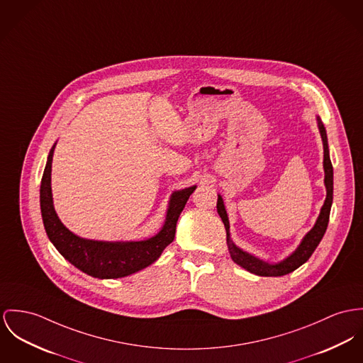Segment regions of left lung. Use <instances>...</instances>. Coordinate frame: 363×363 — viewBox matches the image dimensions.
I'll return each instance as SVG.
<instances>
[{
    "mask_svg": "<svg viewBox=\"0 0 363 363\" xmlns=\"http://www.w3.org/2000/svg\"><path fill=\"white\" fill-rule=\"evenodd\" d=\"M316 121H318V128H319V133H320V138L323 142V169H325L326 199H325V203L320 208V213H319V217H318L316 223L312 226V229L308 232L307 235L303 238L298 247L293 251L289 257H286L280 262L271 264V262L262 261V259L251 255L247 251H243L240 247H238L230 239L228 214H226V210H225V206H223V197H221V195H218L217 211H218V214L223 220V226H225V230H226V245H228L229 254H230L233 262H236L238 265H240L242 268H245L246 271H249L254 275H258V277H283V275H287V274L296 271L298 267H301L304 262H307L309 257L312 255V252L320 243V240H322V238H323V235L328 229L329 217H330V208H332V203H333V166H332L330 155H329V143H328L326 128H325L322 120L319 118V116H316Z\"/></svg>",
    "mask_w": 363,
    "mask_h": 363,
    "instance_id": "1",
    "label": "left lung"
}]
</instances>
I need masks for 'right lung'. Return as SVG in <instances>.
I'll return each mask as SVG.
<instances>
[{
	"mask_svg": "<svg viewBox=\"0 0 363 363\" xmlns=\"http://www.w3.org/2000/svg\"><path fill=\"white\" fill-rule=\"evenodd\" d=\"M56 142L50 150L40 186L41 216L48 239L70 264L98 279H117L133 275L153 264L174 240L177 221L196 185L175 191L168 201L166 221L152 238L131 242H105L84 239L69 230L59 220L51 189V171Z\"/></svg>",
	"mask_w": 363,
	"mask_h": 363,
	"instance_id": "1",
	"label": "right lung"
}]
</instances>
